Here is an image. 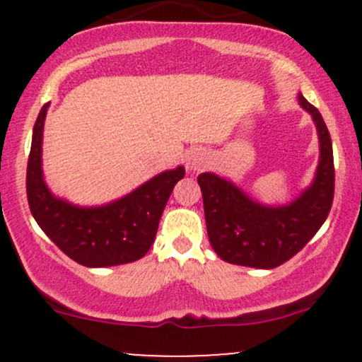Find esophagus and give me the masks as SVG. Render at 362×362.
I'll use <instances>...</instances> for the list:
<instances>
[{
	"label": "esophagus",
	"instance_id": "obj_1",
	"mask_svg": "<svg viewBox=\"0 0 362 362\" xmlns=\"http://www.w3.org/2000/svg\"><path fill=\"white\" fill-rule=\"evenodd\" d=\"M209 165V153L204 149H192L187 156V168L192 172H201Z\"/></svg>",
	"mask_w": 362,
	"mask_h": 362
}]
</instances>
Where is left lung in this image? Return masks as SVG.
I'll list each match as a JSON object with an SVG mask.
<instances>
[{
    "label": "left lung",
    "mask_w": 362,
    "mask_h": 362,
    "mask_svg": "<svg viewBox=\"0 0 362 362\" xmlns=\"http://www.w3.org/2000/svg\"><path fill=\"white\" fill-rule=\"evenodd\" d=\"M317 127L320 158L313 182L289 204L267 206L231 180L206 172L197 178L204 201L207 236L224 262L274 269L305 247L325 223L334 201V153L322 114L298 93Z\"/></svg>",
    "instance_id": "left-lung-1"
}]
</instances>
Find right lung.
<instances>
[{"label": "right lung", "mask_w": 362, "mask_h": 362, "mask_svg": "<svg viewBox=\"0 0 362 362\" xmlns=\"http://www.w3.org/2000/svg\"><path fill=\"white\" fill-rule=\"evenodd\" d=\"M49 103L35 120L27 167V197L42 231L85 267H112L143 259L151 248L170 194L184 167L165 170L132 192L102 206H78L51 192L44 180L42 139Z\"/></svg>", "instance_id": "add662e5"}]
</instances>
